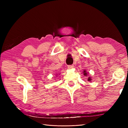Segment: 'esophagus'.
<instances>
[{"mask_svg": "<svg viewBox=\"0 0 128 128\" xmlns=\"http://www.w3.org/2000/svg\"><path fill=\"white\" fill-rule=\"evenodd\" d=\"M68 68L69 69H72V68H74V66H72V65H68Z\"/></svg>", "mask_w": 128, "mask_h": 128, "instance_id": "34e87169", "label": "esophagus"}]
</instances>
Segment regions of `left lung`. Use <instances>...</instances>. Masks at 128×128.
I'll return each mask as SVG.
<instances>
[{
    "label": "left lung",
    "mask_w": 128,
    "mask_h": 128,
    "mask_svg": "<svg viewBox=\"0 0 128 128\" xmlns=\"http://www.w3.org/2000/svg\"><path fill=\"white\" fill-rule=\"evenodd\" d=\"M83 72V74H84V76H88V72H86V70H84V72ZM91 80H92V79H91V77H88V81H91Z\"/></svg>",
    "instance_id": "1"
}]
</instances>
